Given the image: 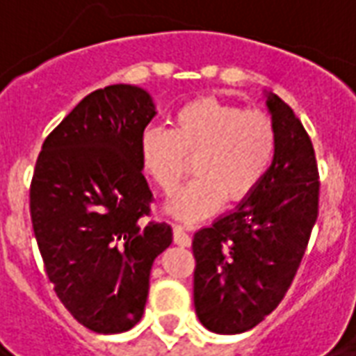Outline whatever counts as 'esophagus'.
I'll list each match as a JSON object with an SVG mask.
<instances>
[{
	"label": "esophagus",
	"mask_w": 356,
	"mask_h": 356,
	"mask_svg": "<svg viewBox=\"0 0 356 356\" xmlns=\"http://www.w3.org/2000/svg\"><path fill=\"white\" fill-rule=\"evenodd\" d=\"M173 242H175L177 246L188 248V246H191V242H193V240H191V236L186 234V231L183 229V227L175 225V227H173Z\"/></svg>",
	"instance_id": "esophagus-1"
}]
</instances>
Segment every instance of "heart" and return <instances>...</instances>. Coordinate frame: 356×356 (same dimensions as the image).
<instances>
[{
    "mask_svg": "<svg viewBox=\"0 0 356 356\" xmlns=\"http://www.w3.org/2000/svg\"><path fill=\"white\" fill-rule=\"evenodd\" d=\"M278 131L273 118L216 97L186 102L171 129L147 127L139 140L140 168L170 196L191 171V181L171 198L168 211L181 221H200L223 206L248 200L273 168Z\"/></svg>",
    "mask_w": 356,
    "mask_h": 356,
    "instance_id": "b5f03b06",
    "label": "heart"
}]
</instances>
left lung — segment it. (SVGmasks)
<instances>
[{
  "label": "left lung",
  "instance_id": "1",
  "mask_svg": "<svg viewBox=\"0 0 356 356\" xmlns=\"http://www.w3.org/2000/svg\"><path fill=\"white\" fill-rule=\"evenodd\" d=\"M278 131L273 168L229 216L194 234V307L216 334H242L290 290L318 217L321 175L313 143L286 102L270 95Z\"/></svg>",
  "mask_w": 356,
  "mask_h": 356
}]
</instances>
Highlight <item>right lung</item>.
I'll list each match as a JSON object with an SVG mask.
<instances>
[{
    "label": "right lung",
    "instance_id": "1",
    "mask_svg": "<svg viewBox=\"0 0 356 356\" xmlns=\"http://www.w3.org/2000/svg\"><path fill=\"white\" fill-rule=\"evenodd\" d=\"M147 91L125 83L83 97L45 137L30 183V217L53 290L76 321L120 334L143 316L148 276L171 244L150 221L139 140L154 118Z\"/></svg>",
    "mask_w": 356,
    "mask_h": 356
}]
</instances>
